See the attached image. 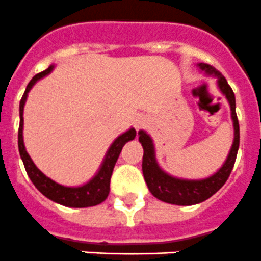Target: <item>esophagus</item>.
Returning a JSON list of instances; mask_svg holds the SVG:
<instances>
[{
	"label": "esophagus",
	"instance_id": "esophagus-1",
	"mask_svg": "<svg viewBox=\"0 0 261 261\" xmlns=\"http://www.w3.org/2000/svg\"><path fill=\"white\" fill-rule=\"evenodd\" d=\"M133 124H135V128L138 130V129H141L146 124V119L144 116H137L135 119V121H133Z\"/></svg>",
	"mask_w": 261,
	"mask_h": 261
}]
</instances>
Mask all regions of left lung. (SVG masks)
<instances>
[{
	"instance_id": "obj_1",
	"label": "left lung",
	"mask_w": 261,
	"mask_h": 261,
	"mask_svg": "<svg viewBox=\"0 0 261 261\" xmlns=\"http://www.w3.org/2000/svg\"><path fill=\"white\" fill-rule=\"evenodd\" d=\"M197 68L204 71L206 75L217 78V86L222 93V95L227 99L231 111L232 126H234V140L227 154V158L213 175L204 179H184V177L172 176L162 167L156 161L155 146H154L153 138L147 135L146 130L138 132V141L141 142L144 149L142 156V174L146 181V186L151 195L158 200L167 204L174 205H195L199 202L208 200L214 195L221 187L226 183L227 177L230 176L232 167H234L237 153L239 149V123L237 112H235V95L231 87L229 86L227 81L225 80L220 71L213 66L199 62Z\"/></svg>"
}]
</instances>
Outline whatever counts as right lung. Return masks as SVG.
Segmentation results:
<instances>
[{
	"label": "right lung",
	"instance_id": "1",
	"mask_svg": "<svg viewBox=\"0 0 261 261\" xmlns=\"http://www.w3.org/2000/svg\"><path fill=\"white\" fill-rule=\"evenodd\" d=\"M55 69V65H50L49 68L45 69L44 71H41L39 74L30 81V84L27 85L26 91L23 94L22 99L19 103V130H18V147H19L20 158L23 161V165L26 168V172L34 186L40 191L47 199L52 200L53 202H57L60 205L68 206V208H89V206H95V205L100 204L107 199L108 193H110V181L111 175L114 171V167L116 165V161L119 158L121 149L124 145L128 141H132L136 137V129L129 128L124 133L116 137L114 142L110 145L107 153H106L105 158H103L102 165L99 166V170L96 174L90 179L87 183L82 184V186L77 187H66L59 184L57 181L52 180L50 177L36 167L31 156L27 153L26 147H24V141H23V110H24V105H26L27 96H29L30 90L34 87V85L38 82L39 80L44 78L52 70Z\"/></svg>",
	"mask_w": 261,
	"mask_h": 261
}]
</instances>
